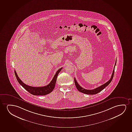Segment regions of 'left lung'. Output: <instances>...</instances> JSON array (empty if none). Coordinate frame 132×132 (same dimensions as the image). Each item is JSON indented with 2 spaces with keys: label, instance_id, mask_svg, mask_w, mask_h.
<instances>
[{
  "label": "left lung",
  "instance_id": "left-lung-1",
  "mask_svg": "<svg viewBox=\"0 0 132 132\" xmlns=\"http://www.w3.org/2000/svg\"><path fill=\"white\" fill-rule=\"evenodd\" d=\"M116 63H117V60L116 61L114 68V69H113V72L112 73L111 77V78H110L109 80H108V82L105 83V84H103V85L100 86L99 87L96 88L94 89L89 90V89H84L83 88L81 87L79 85V84H78V83L77 81L75 78H74V82H75L76 86V87L77 88V89H78V90L80 92L82 93L87 94H98V93L100 92V91L104 89L105 88L108 86V85L111 82L112 79H113L114 74V72H115V66L116 65Z\"/></svg>",
  "mask_w": 132,
  "mask_h": 132
}]
</instances>
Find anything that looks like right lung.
<instances>
[{
    "label": "right lung",
    "mask_w": 132,
    "mask_h": 132,
    "mask_svg": "<svg viewBox=\"0 0 132 132\" xmlns=\"http://www.w3.org/2000/svg\"><path fill=\"white\" fill-rule=\"evenodd\" d=\"M63 68L59 69L57 71L56 73L55 74L53 79L51 81L50 83L48 85L43 86V87H32L31 86H28L22 81V80L20 79L17 75L16 71L15 70V77L17 79V80L21 86L24 88V89L28 91L29 93L33 94L34 95H45L46 94H49L52 92L54 89L55 88V85L57 77L59 73L61 70Z\"/></svg>",
    "instance_id": "obj_1"
}]
</instances>
